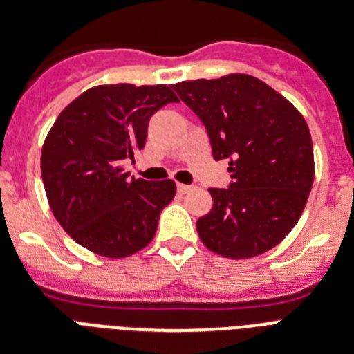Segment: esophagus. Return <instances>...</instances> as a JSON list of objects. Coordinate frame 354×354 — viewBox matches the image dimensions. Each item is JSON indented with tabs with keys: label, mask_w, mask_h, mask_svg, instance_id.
<instances>
[{
	"label": "esophagus",
	"mask_w": 354,
	"mask_h": 354,
	"mask_svg": "<svg viewBox=\"0 0 354 354\" xmlns=\"http://www.w3.org/2000/svg\"><path fill=\"white\" fill-rule=\"evenodd\" d=\"M189 189H192V186H188V184H177V192L179 194H188Z\"/></svg>",
	"instance_id": "34e87169"
}]
</instances>
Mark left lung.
Instances as JSON below:
<instances>
[{"instance_id": "obj_1", "label": "left lung", "mask_w": 354, "mask_h": 354, "mask_svg": "<svg viewBox=\"0 0 354 354\" xmlns=\"http://www.w3.org/2000/svg\"><path fill=\"white\" fill-rule=\"evenodd\" d=\"M208 131L213 159L230 160L232 183L209 188L197 221L208 250L227 259L262 255L299 223L315 179L309 128L288 99L248 74L174 84Z\"/></svg>"}]
</instances>
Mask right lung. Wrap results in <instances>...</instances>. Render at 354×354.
I'll return each instance as SVG.
<instances>
[{
    "label": "right lung",
    "instance_id": "add662e5",
    "mask_svg": "<svg viewBox=\"0 0 354 354\" xmlns=\"http://www.w3.org/2000/svg\"><path fill=\"white\" fill-rule=\"evenodd\" d=\"M177 103L171 86H93L55 119L41 151V177L57 223L86 250L122 259L148 246L175 183L130 177L157 110Z\"/></svg>",
    "mask_w": 354,
    "mask_h": 354
}]
</instances>
